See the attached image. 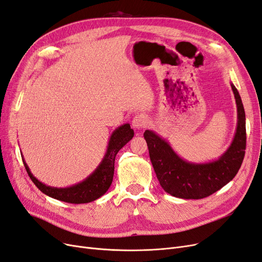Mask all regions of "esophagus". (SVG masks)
<instances>
[{"label": "esophagus", "mask_w": 262, "mask_h": 262, "mask_svg": "<svg viewBox=\"0 0 262 262\" xmlns=\"http://www.w3.org/2000/svg\"><path fill=\"white\" fill-rule=\"evenodd\" d=\"M147 124H148V119H147L146 114H143V113H139L137 115H135V118L132 121L133 127L135 129H138V130L143 128Z\"/></svg>", "instance_id": "34e87169"}]
</instances>
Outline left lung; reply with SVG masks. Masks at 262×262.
<instances>
[{
    "instance_id": "8db88e82",
    "label": "left lung",
    "mask_w": 262,
    "mask_h": 262,
    "mask_svg": "<svg viewBox=\"0 0 262 262\" xmlns=\"http://www.w3.org/2000/svg\"><path fill=\"white\" fill-rule=\"evenodd\" d=\"M231 89L237 109L236 129L229 148L217 160L204 163L183 160L159 134L150 129L144 132L154 171L168 194L183 200L204 199L235 177L245 156L246 119L243 102L233 83Z\"/></svg>"
}]
</instances>
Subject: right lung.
Returning <instances> with one entry per match:
<instances>
[{
  "mask_svg": "<svg viewBox=\"0 0 262 262\" xmlns=\"http://www.w3.org/2000/svg\"><path fill=\"white\" fill-rule=\"evenodd\" d=\"M134 137V130L128 123L123 124L115 128L109 138L108 146L99 165L87 176L83 181L77 182L73 186L66 188H57L47 186L42 181L36 179L26 163L24 156L23 161L34 185L47 196L58 201H62L71 204H84L102 196L110 188L114 175V161L118 152ZM21 153V152H20Z\"/></svg>",
  "mask_w": 262,
  "mask_h": 262,
  "instance_id": "right-lung-1",
  "label": "right lung"
}]
</instances>
